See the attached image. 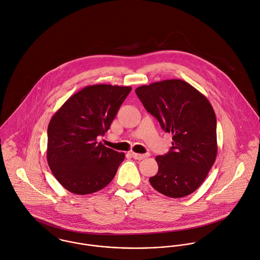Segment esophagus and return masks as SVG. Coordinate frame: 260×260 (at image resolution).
Instances as JSON below:
<instances>
[{
  "label": "esophagus",
  "mask_w": 260,
  "mask_h": 260,
  "mask_svg": "<svg viewBox=\"0 0 260 260\" xmlns=\"http://www.w3.org/2000/svg\"><path fill=\"white\" fill-rule=\"evenodd\" d=\"M132 156L136 159H144L146 157L150 156V154H137V153H132Z\"/></svg>",
  "instance_id": "1"
}]
</instances>
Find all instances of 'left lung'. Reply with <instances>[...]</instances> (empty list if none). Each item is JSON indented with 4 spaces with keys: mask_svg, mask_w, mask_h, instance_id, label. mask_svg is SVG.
I'll use <instances>...</instances> for the list:
<instances>
[{
    "mask_svg": "<svg viewBox=\"0 0 260 260\" xmlns=\"http://www.w3.org/2000/svg\"><path fill=\"white\" fill-rule=\"evenodd\" d=\"M136 93L166 133L173 135L170 151L156 156L158 171L150 178L160 194L182 198L196 191L217 156L216 115L206 96L181 79L143 85Z\"/></svg>",
    "mask_w": 260,
    "mask_h": 260,
    "instance_id": "left-lung-1",
    "label": "left lung"
}]
</instances>
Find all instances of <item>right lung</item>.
I'll use <instances>...</instances> for the list:
<instances>
[{
    "label": "right lung",
    "mask_w": 260,
    "mask_h": 260,
    "mask_svg": "<svg viewBox=\"0 0 260 260\" xmlns=\"http://www.w3.org/2000/svg\"><path fill=\"white\" fill-rule=\"evenodd\" d=\"M132 87L89 85L73 94L48 125L47 160L57 181L69 192L87 195L107 186L124 158L96 142L114 119Z\"/></svg>",
    "instance_id": "1"
}]
</instances>
